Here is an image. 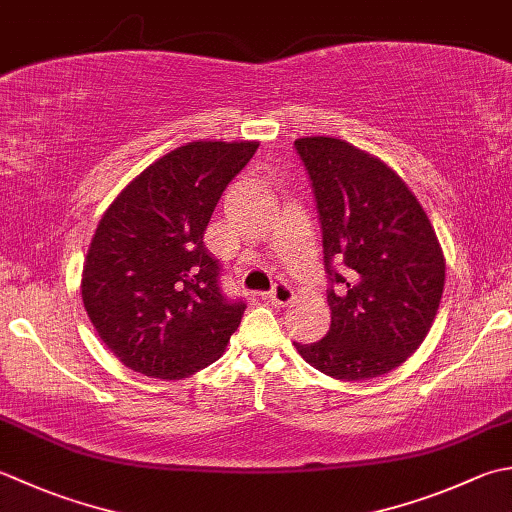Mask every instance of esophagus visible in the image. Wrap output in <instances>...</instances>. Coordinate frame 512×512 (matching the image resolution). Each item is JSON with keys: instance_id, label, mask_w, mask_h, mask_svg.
<instances>
[{"instance_id": "34e87169", "label": "esophagus", "mask_w": 512, "mask_h": 512, "mask_svg": "<svg viewBox=\"0 0 512 512\" xmlns=\"http://www.w3.org/2000/svg\"><path fill=\"white\" fill-rule=\"evenodd\" d=\"M268 299L273 306H288L295 299V293L286 282H277L273 288H270Z\"/></svg>"}]
</instances>
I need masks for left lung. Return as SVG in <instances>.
Wrapping results in <instances>:
<instances>
[{"label": "left lung", "mask_w": 512, "mask_h": 512, "mask_svg": "<svg viewBox=\"0 0 512 512\" xmlns=\"http://www.w3.org/2000/svg\"><path fill=\"white\" fill-rule=\"evenodd\" d=\"M322 226L330 330L299 355L344 382L379 377L424 342L446 262L424 208L393 168L335 137H302Z\"/></svg>", "instance_id": "left-lung-1"}]
</instances>
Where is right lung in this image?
Segmentation results:
<instances>
[{
    "instance_id": "obj_1",
    "label": "right lung",
    "mask_w": 512,
    "mask_h": 512,
    "mask_svg": "<svg viewBox=\"0 0 512 512\" xmlns=\"http://www.w3.org/2000/svg\"><path fill=\"white\" fill-rule=\"evenodd\" d=\"M257 142H193L135 177L99 219L82 299L90 322L135 373L182 379L224 353L246 310L222 290L204 230Z\"/></svg>"
}]
</instances>
